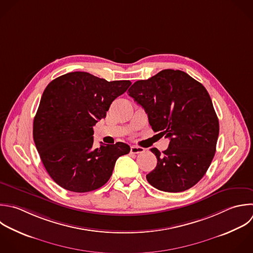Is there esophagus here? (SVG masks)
Segmentation results:
<instances>
[{"label":"esophagus","instance_id":"esophagus-1","mask_svg":"<svg viewBox=\"0 0 253 253\" xmlns=\"http://www.w3.org/2000/svg\"><path fill=\"white\" fill-rule=\"evenodd\" d=\"M144 151V148L139 147V146H135V145H131L130 146V153L131 154H138Z\"/></svg>","mask_w":253,"mask_h":253}]
</instances>
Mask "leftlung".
<instances>
[{"label":"left lung","mask_w":253,"mask_h":253,"mask_svg":"<svg viewBox=\"0 0 253 253\" xmlns=\"http://www.w3.org/2000/svg\"><path fill=\"white\" fill-rule=\"evenodd\" d=\"M128 95L144 109L152 129L170 139L162 153L151 148L157 165L146 175L148 183L171 193L196 185L214 156L219 130L206 88L183 71L165 69L133 83Z\"/></svg>","instance_id":"obj_1"}]
</instances>
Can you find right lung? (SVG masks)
Returning <instances> with one entry per match:
<instances>
[{
    "mask_svg": "<svg viewBox=\"0 0 253 253\" xmlns=\"http://www.w3.org/2000/svg\"><path fill=\"white\" fill-rule=\"evenodd\" d=\"M130 84L77 71L47 85L34 120V140L47 173L60 187L76 193L99 189L111 178L117 159L129 152L124 142L93 148V126Z\"/></svg>",
    "mask_w": 253,
    "mask_h": 253,
    "instance_id": "add662e5",
    "label": "right lung"
}]
</instances>
